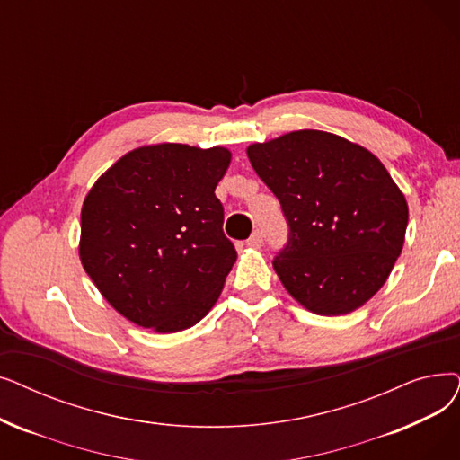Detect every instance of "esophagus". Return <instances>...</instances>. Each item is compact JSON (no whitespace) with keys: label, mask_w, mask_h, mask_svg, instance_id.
Returning <instances> with one entry per match:
<instances>
[{"label":"esophagus","mask_w":460,"mask_h":460,"mask_svg":"<svg viewBox=\"0 0 460 460\" xmlns=\"http://www.w3.org/2000/svg\"><path fill=\"white\" fill-rule=\"evenodd\" d=\"M246 244H248L250 248H261V246H263V233L259 231V229L253 231L252 236L246 241Z\"/></svg>","instance_id":"1"}]
</instances>
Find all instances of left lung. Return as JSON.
Masks as SVG:
<instances>
[{
  "label": "left lung",
  "mask_w": 460,
  "mask_h": 460,
  "mask_svg": "<svg viewBox=\"0 0 460 460\" xmlns=\"http://www.w3.org/2000/svg\"><path fill=\"white\" fill-rule=\"evenodd\" d=\"M289 227L272 267L295 301L319 315L363 306L404 246L408 205L379 159L346 138L301 129L248 146Z\"/></svg>",
  "instance_id": "left-lung-1"
}]
</instances>
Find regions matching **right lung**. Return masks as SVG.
<instances>
[{
	"instance_id": "1",
	"label": "right lung",
	"mask_w": 460,
	"mask_h": 460,
	"mask_svg": "<svg viewBox=\"0 0 460 460\" xmlns=\"http://www.w3.org/2000/svg\"><path fill=\"white\" fill-rule=\"evenodd\" d=\"M229 162L222 146H143L119 157L86 195L83 267L135 325L184 331L217 301L236 261L214 193Z\"/></svg>"
}]
</instances>
